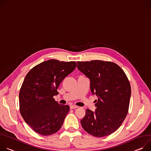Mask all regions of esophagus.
<instances>
[{
    "label": "esophagus",
    "instance_id": "obj_1",
    "mask_svg": "<svg viewBox=\"0 0 151 151\" xmlns=\"http://www.w3.org/2000/svg\"><path fill=\"white\" fill-rule=\"evenodd\" d=\"M77 107H78L77 106H74V105H71V106H70V109H76V108H77Z\"/></svg>",
    "mask_w": 151,
    "mask_h": 151
}]
</instances>
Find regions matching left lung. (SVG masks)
Instances as JSON below:
<instances>
[{
    "instance_id": "1",
    "label": "left lung",
    "mask_w": 151,
    "mask_h": 151,
    "mask_svg": "<svg viewBox=\"0 0 151 151\" xmlns=\"http://www.w3.org/2000/svg\"><path fill=\"white\" fill-rule=\"evenodd\" d=\"M77 67L89 78L91 91L98 96L96 109L86 110L81 125L95 137L109 136L119 128L128 113L131 93L128 79L121 67L111 62H77Z\"/></svg>"
}]
</instances>
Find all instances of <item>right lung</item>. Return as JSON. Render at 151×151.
I'll return each instance as SVG.
<instances>
[{
  "instance_id": "obj_1",
  "label": "right lung",
  "mask_w": 151,
  "mask_h": 151,
  "mask_svg": "<svg viewBox=\"0 0 151 151\" xmlns=\"http://www.w3.org/2000/svg\"><path fill=\"white\" fill-rule=\"evenodd\" d=\"M76 62L50 59L34 66L26 76L19 93L20 110L32 129L42 136L61 128L70 110L53 98L61 82L76 68Z\"/></svg>"
}]
</instances>
